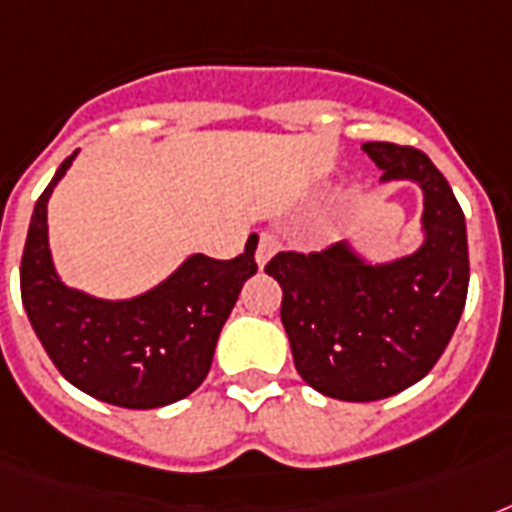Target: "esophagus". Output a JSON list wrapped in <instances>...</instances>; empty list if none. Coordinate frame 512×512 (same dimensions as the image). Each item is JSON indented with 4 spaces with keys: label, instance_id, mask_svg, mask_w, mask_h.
Here are the masks:
<instances>
[{
    "label": "esophagus",
    "instance_id": "1",
    "mask_svg": "<svg viewBox=\"0 0 512 512\" xmlns=\"http://www.w3.org/2000/svg\"><path fill=\"white\" fill-rule=\"evenodd\" d=\"M279 249V239H276V233L271 231H263L260 236H257V249H255V260L257 265L263 268L268 260H271V255Z\"/></svg>",
    "mask_w": 512,
    "mask_h": 512
}]
</instances>
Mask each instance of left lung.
Instances as JSON below:
<instances>
[{
    "label": "left lung",
    "instance_id": "obj_1",
    "mask_svg": "<svg viewBox=\"0 0 512 512\" xmlns=\"http://www.w3.org/2000/svg\"><path fill=\"white\" fill-rule=\"evenodd\" d=\"M361 148L382 183L420 185V247L372 263L340 241L313 255L279 252L265 265L284 292L281 324L295 369L340 401H377L420 382L452 340L470 281L465 215L436 164L412 146Z\"/></svg>",
    "mask_w": 512,
    "mask_h": 512
}]
</instances>
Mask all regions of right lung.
Returning <instances> with one entry per match:
<instances>
[{
	"instance_id": "right-lung-1",
	"label": "right lung",
	"mask_w": 512,
	"mask_h": 512,
	"mask_svg": "<svg viewBox=\"0 0 512 512\" xmlns=\"http://www.w3.org/2000/svg\"><path fill=\"white\" fill-rule=\"evenodd\" d=\"M76 154L60 164L28 225L20 260L28 321L58 372L87 396L124 409L175 404L207 377L220 329L257 273V236L233 260L188 255L162 284L127 300L66 287L52 263L47 201Z\"/></svg>"
}]
</instances>
